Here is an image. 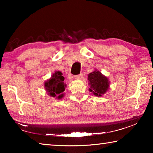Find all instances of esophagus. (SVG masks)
I'll use <instances>...</instances> for the list:
<instances>
[{
  "instance_id": "34e87169",
  "label": "esophagus",
  "mask_w": 153,
  "mask_h": 153,
  "mask_svg": "<svg viewBox=\"0 0 153 153\" xmlns=\"http://www.w3.org/2000/svg\"><path fill=\"white\" fill-rule=\"evenodd\" d=\"M82 77H83V74H79V75H76V76H74L75 78H76V79H82Z\"/></svg>"
}]
</instances>
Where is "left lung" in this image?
<instances>
[{"mask_svg":"<svg viewBox=\"0 0 153 153\" xmlns=\"http://www.w3.org/2000/svg\"><path fill=\"white\" fill-rule=\"evenodd\" d=\"M88 80L90 85V91L97 97H101L102 94H105L109 86L107 77L98 71L90 73L88 75Z\"/></svg>","mask_w":153,"mask_h":153,"instance_id":"left-lung-1","label":"left lung"}]
</instances>
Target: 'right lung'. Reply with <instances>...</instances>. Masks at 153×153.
<instances>
[{
    "mask_svg": "<svg viewBox=\"0 0 153 153\" xmlns=\"http://www.w3.org/2000/svg\"><path fill=\"white\" fill-rule=\"evenodd\" d=\"M64 79V77L61 71H55V73L53 74L51 78L45 82V89L51 97H56L58 96V98H61L63 97V94L62 93L65 89Z\"/></svg>",
    "mask_w": 153,
    "mask_h": 153,
    "instance_id": "add662e5",
    "label": "right lung"
}]
</instances>
